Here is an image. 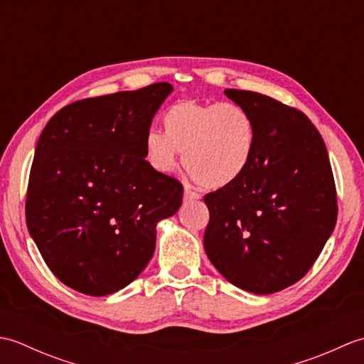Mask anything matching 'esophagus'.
<instances>
[{"mask_svg": "<svg viewBox=\"0 0 364 364\" xmlns=\"http://www.w3.org/2000/svg\"><path fill=\"white\" fill-rule=\"evenodd\" d=\"M200 198V196L197 194L196 191H192L191 188H184V200H186V202H192V200H198Z\"/></svg>", "mask_w": 364, "mask_h": 364, "instance_id": "obj_1", "label": "esophagus"}]
</instances>
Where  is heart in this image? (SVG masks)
I'll return each mask as SVG.
<instances>
[{"instance_id":"obj_1","label":"heart","mask_w":364,"mask_h":364,"mask_svg":"<svg viewBox=\"0 0 364 364\" xmlns=\"http://www.w3.org/2000/svg\"><path fill=\"white\" fill-rule=\"evenodd\" d=\"M162 128L164 134H145L146 164L158 173H173L184 153V167L208 189L233 186L257 156V123L236 103L181 100L162 114Z\"/></svg>"}]
</instances>
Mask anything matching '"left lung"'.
I'll return each mask as SVG.
<instances>
[{
	"label": "left lung",
	"instance_id": "left-lung-1",
	"mask_svg": "<svg viewBox=\"0 0 364 364\" xmlns=\"http://www.w3.org/2000/svg\"><path fill=\"white\" fill-rule=\"evenodd\" d=\"M225 95L252 114L257 156L241 180L203 197L205 250L237 288L272 294L311 269L335 228L336 186L319 131L306 115L252 90Z\"/></svg>",
	"mask_w": 364,
	"mask_h": 364
}]
</instances>
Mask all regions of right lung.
Segmentation results:
<instances>
[{
  "mask_svg": "<svg viewBox=\"0 0 364 364\" xmlns=\"http://www.w3.org/2000/svg\"><path fill=\"white\" fill-rule=\"evenodd\" d=\"M168 82L84 98L46 123L26 191V225L46 266L87 296L125 288L153 257L156 223L183 184L144 158V139Z\"/></svg>",
  "mask_w": 364,
  "mask_h": 364,
  "instance_id": "obj_1",
  "label": "right lung"
}]
</instances>
